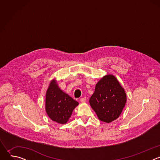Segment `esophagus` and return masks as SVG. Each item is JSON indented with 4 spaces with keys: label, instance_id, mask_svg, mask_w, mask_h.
<instances>
[{
    "label": "esophagus",
    "instance_id": "obj_1",
    "mask_svg": "<svg viewBox=\"0 0 160 160\" xmlns=\"http://www.w3.org/2000/svg\"><path fill=\"white\" fill-rule=\"evenodd\" d=\"M80 102H85L86 101V98H81L80 99Z\"/></svg>",
    "mask_w": 160,
    "mask_h": 160
}]
</instances>
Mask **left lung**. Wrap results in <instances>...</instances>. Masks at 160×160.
Instances as JSON below:
<instances>
[{
  "label": "left lung",
  "instance_id": "8db88e82",
  "mask_svg": "<svg viewBox=\"0 0 160 160\" xmlns=\"http://www.w3.org/2000/svg\"><path fill=\"white\" fill-rule=\"evenodd\" d=\"M127 102L124 88L112 75L102 77L96 84L89 102L98 118L110 123L117 119Z\"/></svg>",
  "mask_w": 160,
  "mask_h": 160
}]
</instances>
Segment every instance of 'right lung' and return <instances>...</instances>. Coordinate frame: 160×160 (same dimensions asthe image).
Returning a JSON list of instances; mask_svg holds the SVG:
<instances>
[{"label":"right lung","instance_id":"obj_1","mask_svg":"<svg viewBox=\"0 0 160 160\" xmlns=\"http://www.w3.org/2000/svg\"><path fill=\"white\" fill-rule=\"evenodd\" d=\"M78 102L64 92L52 80L48 88L45 97V111L53 121L64 124L67 123Z\"/></svg>","mask_w":160,"mask_h":160}]
</instances>
